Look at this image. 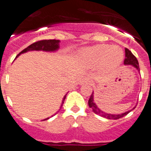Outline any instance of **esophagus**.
Listing matches in <instances>:
<instances>
[{"label": "esophagus", "instance_id": "1", "mask_svg": "<svg viewBox=\"0 0 151 151\" xmlns=\"http://www.w3.org/2000/svg\"><path fill=\"white\" fill-rule=\"evenodd\" d=\"M81 82L82 83H86V84H89V85H90V84H91V80H90L89 77H86L82 80Z\"/></svg>", "mask_w": 151, "mask_h": 151}]
</instances>
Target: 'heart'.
<instances>
[{
	"mask_svg": "<svg viewBox=\"0 0 151 151\" xmlns=\"http://www.w3.org/2000/svg\"><path fill=\"white\" fill-rule=\"evenodd\" d=\"M82 57L92 65L101 64L104 62L109 66H117L122 62L123 53L118 47L101 44L85 50L82 52Z\"/></svg>",
	"mask_w": 151,
	"mask_h": 151,
	"instance_id": "heart-1",
	"label": "heart"
}]
</instances>
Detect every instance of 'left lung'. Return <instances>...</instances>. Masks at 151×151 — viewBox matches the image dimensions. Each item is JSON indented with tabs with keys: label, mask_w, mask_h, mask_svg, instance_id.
<instances>
[{
	"label": "left lung",
	"mask_w": 151,
	"mask_h": 151,
	"mask_svg": "<svg viewBox=\"0 0 151 151\" xmlns=\"http://www.w3.org/2000/svg\"><path fill=\"white\" fill-rule=\"evenodd\" d=\"M125 56L126 58L124 60V64L125 65H132L134 67H136L138 70H140V67H139V63H138V61H137V58L132 53V52L130 51L129 49L126 48L125 49ZM89 108H91L92 110L93 111V113H96L97 115H99L103 117H105V118H108V119H113V120H116V119H118V118H121V117H124L125 115H127V113H129L128 112H126V113H122V114H109V113H106L104 112L101 111L100 109L98 108L96 104L93 103V93H91L90 95V98H89Z\"/></svg>",
	"instance_id": "8db88e82"
}]
</instances>
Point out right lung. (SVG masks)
<instances>
[{
	"label": "right lung",
	"mask_w": 151,
	"mask_h": 151,
	"mask_svg": "<svg viewBox=\"0 0 151 151\" xmlns=\"http://www.w3.org/2000/svg\"><path fill=\"white\" fill-rule=\"evenodd\" d=\"M59 48V40H55V39H49V40H40L38 42H35L32 43L31 45L27 47L26 48L21 51L19 54L26 52L28 51H33V50H36V51H39V50H42V51H47V52H52V51H56ZM17 56V57H18ZM66 95L63 98L62 100V104H64V100H65ZM62 109V107H61Z\"/></svg>",
	"instance_id": "add662e5"
}]
</instances>
